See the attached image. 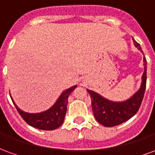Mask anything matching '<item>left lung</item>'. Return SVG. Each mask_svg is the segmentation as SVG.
Returning a JSON list of instances; mask_svg holds the SVG:
<instances>
[{
  "label": "left lung",
  "mask_w": 155,
  "mask_h": 155,
  "mask_svg": "<svg viewBox=\"0 0 155 155\" xmlns=\"http://www.w3.org/2000/svg\"><path fill=\"white\" fill-rule=\"evenodd\" d=\"M133 41L135 47L138 48L139 51L143 52L141 51L140 44L137 43L134 39ZM143 67L144 71L142 75V82L140 90L127 101L122 102L110 101L102 97L101 94L94 91L87 90L88 93L91 95V105L94 118L99 123L105 127L116 126L130 120L131 117L136 114L141 105L146 88L147 61L144 56Z\"/></svg>",
  "instance_id": "1"
}]
</instances>
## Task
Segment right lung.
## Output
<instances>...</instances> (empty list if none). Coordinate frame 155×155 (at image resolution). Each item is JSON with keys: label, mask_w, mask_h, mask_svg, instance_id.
I'll list each match as a JSON object with an SVG mask.
<instances>
[{"label": "right lung", "mask_w": 155, "mask_h": 155, "mask_svg": "<svg viewBox=\"0 0 155 155\" xmlns=\"http://www.w3.org/2000/svg\"><path fill=\"white\" fill-rule=\"evenodd\" d=\"M76 87L77 85H74L63 91L52 107L50 108L47 110L43 111L41 113H35V114L27 113L21 110L15 104V101H13L11 94L10 96L12 98V102L19 112V114H21L23 120L28 124L32 127L37 128L39 130H54L59 128L64 122V116L67 110L68 98L71 92Z\"/></svg>", "instance_id": "right-lung-1"}]
</instances>
